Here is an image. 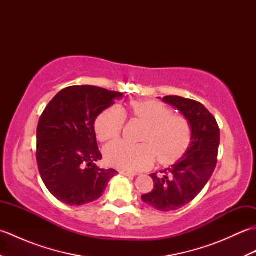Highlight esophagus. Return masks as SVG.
Returning a JSON list of instances; mask_svg holds the SVG:
<instances>
[{"label":"esophagus","mask_w":256,"mask_h":256,"mask_svg":"<svg viewBox=\"0 0 256 256\" xmlns=\"http://www.w3.org/2000/svg\"><path fill=\"white\" fill-rule=\"evenodd\" d=\"M120 174H122V175H124V176H135V175H136L135 172H130V170H121V172H120Z\"/></svg>","instance_id":"obj_1"}]
</instances>
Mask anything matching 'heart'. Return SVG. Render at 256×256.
I'll list each match as a JSON object with an SVG mask.
<instances>
[{
	"mask_svg": "<svg viewBox=\"0 0 256 256\" xmlns=\"http://www.w3.org/2000/svg\"><path fill=\"white\" fill-rule=\"evenodd\" d=\"M134 118L145 124L140 144L116 140L106 146L104 158L110 166L128 170H143L153 166L156 157L160 164L170 165L186 152L192 140L188 120L172 114L164 103L153 100H135L130 104ZM124 110L116 106L103 111L96 118L94 128L102 142L118 138L125 123Z\"/></svg>",
	"mask_w": 256,
	"mask_h": 256,
	"instance_id": "heart-1",
	"label": "heart"
}]
</instances>
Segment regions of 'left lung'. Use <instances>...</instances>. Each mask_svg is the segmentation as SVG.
I'll return each mask as SVG.
<instances>
[{
  "instance_id": "left-lung-1",
  "label": "left lung",
  "mask_w": 256,
  "mask_h": 256,
  "mask_svg": "<svg viewBox=\"0 0 256 256\" xmlns=\"http://www.w3.org/2000/svg\"><path fill=\"white\" fill-rule=\"evenodd\" d=\"M162 101L178 108L192 126L186 153L172 167L152 174L154 188L142 196L146 204L160 211H174L194 200L209 182L218 160L220 130L214 116L204 104L178 96Z\"/></svg>"
}]
</instances>
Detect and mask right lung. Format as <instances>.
<instances>
[{
  "label": "right lung",
  "mask_w": 256,
  "mask_h": 256,
  "mask_svg": "<svg viewBox=\"0 0 256 256\" xmlns=\"http://www.w3.org/2000/svg\"><path fill=\"white\" fill-rule=\"evenodd\" d=\"M123 94L72 86L48 103L37 126L36 158L45 186L59 201L82 206L99 199L116 170H102L94 122Z\"/></svg>",
  "instance_id": "1"
}]
</instances>
